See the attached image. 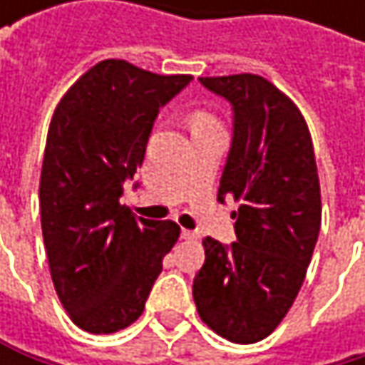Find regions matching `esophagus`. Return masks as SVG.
<instances>
[{
    "label": "esophagus",
    "mask_w": 365,
    "mask_h": 365,
    "mask_svg": "<svg viewBox=\"0 0 365 365\" xmlns=\"http://www.w3.org/2000/svg\"><path fill=\"white\" fill-rule=\"evenodd\" d=\"M182 239H196V232H192V230H182Z\"/></svg>",
    "instance_id": "obj_1"
}]
</instances>
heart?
<instances>
[{"label": "heart", "mask_w": 365, "mask_h": 365, "mask_svg": "<svg viewBox=\"0 0 365 365\" xmlns=\"http://www.w3.org/2000/svg\"><path fill=\"white\" fill-rule=\"evenodd\" d=\"M205 122H211L205 113H198V115H194V124H205Z\"/></svg>", "instance_id": "1"}]
</instances>
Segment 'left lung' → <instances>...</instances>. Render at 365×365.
I'll return each instance as SVG.
<instances>
[{
	"mask_svg": "<svg viewBox=\"0 0 365 365\" xmlns=\"http://www.w3.org/2000/svg\"><path fill=\"white\" fill-rule=\"evenodd\" d=\"M232 106V143L217 200L235 198L237 243L207 237L192 296L222 338H266L294 304L322 226V194L309 126L300 110L254 73L198 78Z\"/></svg>",
	"mask_w": 365,
	"mask_h": 365,
	"instance_id": "1",
	"label": "left lung"
}]
</instances>
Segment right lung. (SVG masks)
Segmentation results:
<instances>
[{
    "label": "right lung",
    "mask_w": 365,
    "mask_h": 365,
    "mask_svg": "<svg viewBox=\"0 0 365 365\" xmlns=\"http://www.w3.org/2000/svg\"><path fill=\"white\" fill-rule=\"evenodd\" d=\"M190 80L108 58L54 110L39 180L41 235L58 300L84 331L137 322L180 239L175 222L135 217L120 196L143 163L160 108Z\"/></svg>",
    "instance_id": "add662e5"
}]
</instances>
